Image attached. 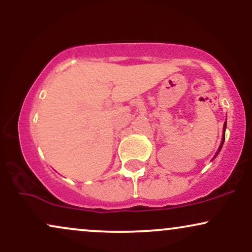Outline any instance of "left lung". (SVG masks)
Here are the masks:
<instances>
[{"instance_id":"left-lung-1","label":"left lung","mask_w":252,"mask_h":252,"mask_svg":"<svg viewBox=\"0 0 252 252\" xmlns=\"http://www.w3.org/2000/svg\"><path fill=\"white\" fill-rule=\"evenodd\" d=\"M225 129H226V122L224 123V136H222V141H221V144H220V147H219V149H218V153L220 152V149H221V146H222V143H224V140H225ZM218 153H217V154H218Z\"/></svg>"}]
</instances>
